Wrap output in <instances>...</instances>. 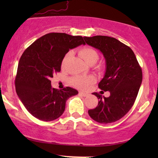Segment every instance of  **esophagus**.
<instances>
[{"instance_id":"1","label":"esophagus","mask_w":158,"mask_h":158,"mask_svg":"<svg viewBox=\"0 0 158 158\" xmlns=\"http://www.w3.org/2000/svg\"><path fill=\"white\" fill-rule=\"evenodd\" d=\"M79 95L80 96H83V97H85V96H87L88 95V94H87V93H85V92H79Z\"/></svg>"}]
</instances>
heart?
<instances>
[{
  "label": "heart",
  "mask_w": 158,
  "mask_h": 158,
  "mask_svg": "<svg viewBox=\"0 0 158 158\" xmlns=\"http://www.w3.org/2000/svg\"><path fill=\"white\" fill-rule=\"evenodd\" d=\"M72 52H68L66 54L63 60H62V67L65 65L66 62L68 61V60L72 56ZM79 55L85 60L86 63L90 64V65H93V64L96 63L98 61L99 57L98 54L96 49L89 47L81 48L79 50ZM70 81L72 85L75 87L79 88V89L85 90L89 87V85L96 81V78L93 75H86V76H85V75H76V76L72 77Z\"/></svg>",
  "instance_id": "heart-1"
}]
</instances>
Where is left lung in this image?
Returning <instances> with one entry per match:
<instances>
[{"instance_id":"left-lung-1","label":"left lung","mask_w":158,"mask_h":158,"mask_svg":"<svg viewBox=\"0 0 158 158\" xmlns=\"http://www.w3.org/2000/svg\"><path fill=\"white\" fill-rule=\"evenodd\" d=\"M84 40L104 56L106 68L98 88L110 92L107 98L93 94L99 101L95 109L88 110V114L97 122H115L126 115L135 103L142 81L141 67L132 49L115 38L99 35L85 36Z\"/></svg>"}]
</instances>
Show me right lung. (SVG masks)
Returning <instances> with one entry per match:
<instances>
[{"instance_id": "obj_1", "label": "right lung", "mask_w": 158, "mask_h": 158, "mask_svg": "<svg viewBox=\"0 0 158 158\" xmlns=\"http://www.w3.org/2000/svg\"><path fill=\"white\" fill-rule=\"evenodd\" d=\"M85 44L81 36L49 33L32 43L21 55L16 79V94L27 111L40 120L59 118L67 100L78 94L70 87L52 88L50 79L60 72L62 60L70 49Z\"/></svg>"}]
</instances>
